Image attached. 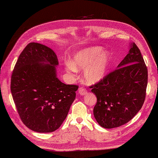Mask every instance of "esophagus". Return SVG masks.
Instances as JSON below:
<instances>
[{
  "label": "esophagus",
  "mask_w": 158,
  "mask_h": 158,
  "mask_svg": "<svg viewBox=\"0 0 158 158\" xmlns=\"http://www.w3.org/2000/svg\"><path fill=\"white\" fill-rule=\"evenodd\" d=\"M79 93L81 95H85L87 94V90L85 88H83V87H81V88H79Z\"/></svg>",
  "instance_id": "obj_1"
}]
</instances>
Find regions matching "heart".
I'll list each match as a JSON object with an SVG mask.
<instances>
[{
    "instance_id": "heart-1",
    "label": "heart",
    "mask_w": 158,
    "mask_h": 158,
    "mask_svg": "<svg viewBox=\"0 0 158 158\" xmlns=\"http://www.w3.org/2000/svg\"><path fill=\"white\" fill-rule=\"evenodd\" d=\"M100 47L82 49L75 53L69 61L67 70L85 69L83 80L87 83H94L101 80L108 70L110 64L109 53L103 52Z\"/></svg>"
}]
</instances>
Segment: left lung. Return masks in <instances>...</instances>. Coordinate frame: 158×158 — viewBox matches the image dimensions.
I'll return each mask as SVG.
<instances>
[{
  "mask_svg": "<svg viewBox=\"0 0 158 158\" xmlns=\"http://www.w3.org/2000/svg\"><path fill=\"white\" fill-rule=\"evenodd\" d=\"M148 70L135 43L117 69L92 85L97 102L94 115L105 128L126 124L142 108L146 97Z\"/></svg>",
  "mask_w": 158,
  "mask_h": 158,
  "instance_id": "left-lung-1",
  "label": "left lung"
}]
</instances>
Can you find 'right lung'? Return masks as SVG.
Segmentation results:
<instances>
[{
	"label": "right lung",
	"instance_id": "add662e5",
	"mask_svg": "<svg viewBox=\"0 0 158 158\" xmlns=\"http://www.w3.org/2000/svg\"><path fill=\"white\" fill-rule=\"evenodd\" d=\"M58 64L51 48L32 42L20 53L12 72L11 92L17 110L24 125L35 132L58 129L75 99L79 86L57 78Z\"/></svg>",
	"mask_w": 158,
	"mask_h": 158
}]
</instances>
